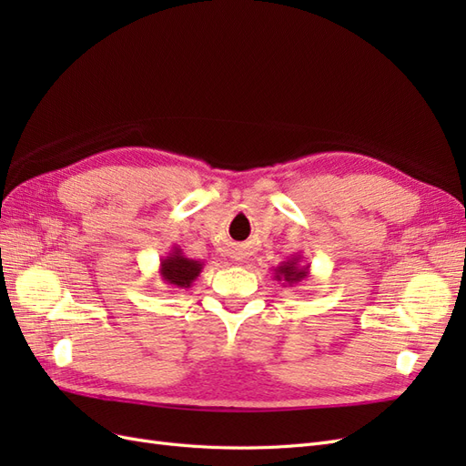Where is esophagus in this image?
<instances>
[{
    "label": "esophagus",
    "mask_w": 466,
    "mask_h": 466,
    "mask_svg": "<svg viewBox=\"0 0 466 466\" xmlns=\"http://www.w3.org/2000/svg\"><path fill=\"white\" fill-rule=\"evenodd\" d=\"M237 260H238V262H243V257H237Z\"/></svg>",
    "instance_id": "esophagus-1"
}]
</instances>
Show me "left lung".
<instances>
[{"label":"left lung","instance_id":"obj_1","mask_svg":"<svg viewBox=\"0 0 466 466\" xmlns=\"http://www.w3.org/2000/svg\"><path fill=\"white\" fill-rule=\"evenodd\" d=\"M301 255H293L286 262L274 268V279L279 281L284 288L299 286L309 278V270H311V264H303Z\"/></svg>","mask_w":466,"mask_h":466}]
</instances>
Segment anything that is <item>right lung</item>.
I'll use <instances>...</instances> for the list:
<instances>
[{
  "mask_svg": "<svg viewBox=\"0 0 466 466\" xmlns=\"http://www.w3.org/2000/svg\"><path fill=\"white\" fill-rule=\"evenodd\" d=\"M202 270L204 262L188 258L178 245H173L171 252L163 257L159 264L161 279L168 288L175 289H190Z\"/></svg>",
  "mask_w": 466,
  "mask_h": 466,
  "instance_id": "obj_1",
  "label": "right lung"
}]
</instances>
